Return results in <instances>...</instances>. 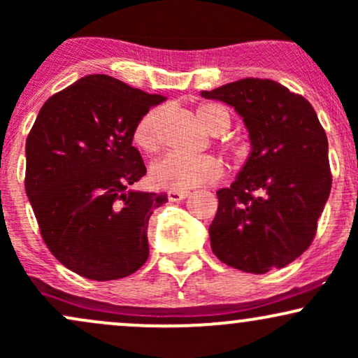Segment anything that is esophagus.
<instances>
[{
  "mask_svg": "<svg viewBox=\"0 0 358 358\" xmlns=\"http://www.w3.org/2000/svg\"><path fill=\"white\" fill-rule=\"evenodd\" d=\"M188 196V192H178V190H170L168 192V199L170 202H182Z\"/></svg>",
  "mask_w": 358,
  "mask_h": 358,
  "instance_id": "obj_1",
  "label": "esophagus"
}]
</instances>
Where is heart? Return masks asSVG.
I'll list each match as a JSON object with an SVG mask.
<instances>
[{
    "instance_id": "1",
    "label": "heart",
    "mask_w": 358,
    "mask_h": 358,
    "mask_svg": "<svg viewBox=\"0 0 358 358\" xmlns=\"http://www.w3.org/2000/svg\"><path fill=\"white\" fill-rule=\"evenodd\" d=\"M196 117L208 133L222 134L231 126V114L220 104H202L195 110ZM163 109L146 110L133 129L136 146L145 153H156L162 146ZM222 173L219 162L208 155L183 156L166 155L150 166V180L155 187L185 192L200 185L212 183Z\"/></svg>"
}]
</instances>
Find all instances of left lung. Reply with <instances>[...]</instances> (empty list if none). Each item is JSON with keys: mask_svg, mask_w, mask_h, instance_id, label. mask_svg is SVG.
<instances>
[{"mask_svg": "<svg viewBox=\"0 0 358 358\" xmlns=\"http://www.w3.org/2000/svg\"><path fill=\"white\" fill-rule=\"evenodd\" d=\"M200 94L234 108L250 141L236 180L217 192L213 254L244 273L285 268L310 248L331 190L328 139L313 106L279 82L252 77Z\"/></svg>", "mask_w": 358, "mask_h": 358, "instance_id": "left-lung-1", "label": "left lung"}]
</instances>
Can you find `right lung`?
I'll return each instance as SVG.
<instances>
[{
	"label": "right lung",
	"mask_w": 358,
	"mask_h": 358,
	"mask_svg": "<svg viewBox=\"0 0 358 358\" xmlns=\"http://www.w3.org/2000/svg\"><path fill=\"white\" fill-rule=\"evenodd\" d=\"M163 101L94 73L52 96L36 116L24 188L45 244L80 276L126 278L150 256L148 222L168 196L131 188L146 175L133 129Z\"/></svg>",
	"instance_id": "right-lung-1"
}]
</instances>
